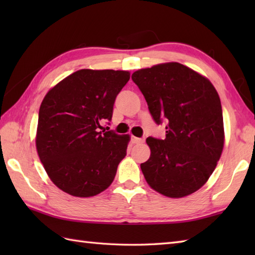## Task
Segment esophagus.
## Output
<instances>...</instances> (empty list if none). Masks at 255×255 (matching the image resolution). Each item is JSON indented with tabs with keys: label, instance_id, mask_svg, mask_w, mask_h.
I'll return each mask as SVG.
<instances>
[{
	"label": "esophagus",
	"instance_id": "1",
	"mask_svg": "<svg viewBox=\"0 0 255 255\" xmlns=\"http://www.w3.org/2000/svg\"><path fill=\"white\" fill-rule=\"evenodd\" d=\"M144 137H142V138H137V137H133L132 138V141H133V143H137V144H141V143H143L144 142Z\"/></svg>",
	"mask_w": 255,
	"mask_h": 255
}]
</instances>
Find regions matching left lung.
<instances>
[{"label":"left lung","mask_w":255,"mask_h":255,"mask_svg":"<svg viewBox=\"0 0 255 255\" xmlns=\"http://www.w3.org/2000/svg\"><path fill=\"white\" fill-rule=\"evenodd\" d=\"M131 79L155 124L166 123L165 139L145 140L151 150L140 164L145 181L172 198L196 192L213 174L224 148L217 91L208 79L177 62L140 69Z\"/></svg>","instance_id":"1"}]
</instances>
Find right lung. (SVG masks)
<instances>
[{
  "label": "right lung",
  "mask_w": 255,
  "mask_h": 255,
  "mask_svg": "<svg viewBox=\"0 0 255 255\" xmlns=\"http://www.w3.org/2000/svg\"><path fill=\"white\" fill-rule=\"evenodd\" d=\"M129 79L128 71L83 69L46 94L36 147L48 176L61 191L91 197L113 183L129 134L101 130V123L112 121L116 96Z\"/></svg>",
  "instance_id": "right-lung-1"
}]
</instances>
